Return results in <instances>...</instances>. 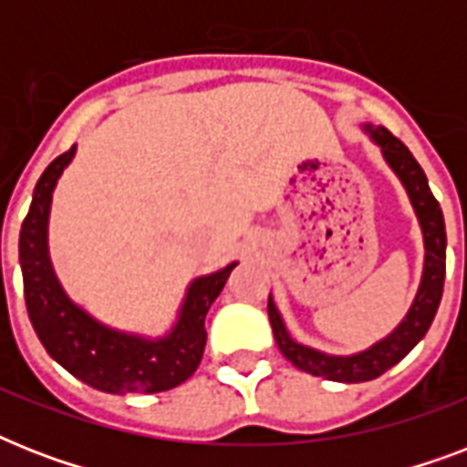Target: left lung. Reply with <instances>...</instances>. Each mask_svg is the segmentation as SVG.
<instances>
[{
	"mask_svg": "<svg viewBox=\"0 0 467 467\" xmlns=\"http://www.w3.org/2000/svg\"><path fill=\"white\" fill-rule=\"evenodd\" d=\"M366 130L376 140L378 148L383 150L385 161L400 176V182L405 183L407 196L412 201L414 213L420 218L421 234H424V249H427L424 274H421L420 293L407 312V317L400 322V327L390 337L373 344L368 351L354 356H327L291 339V334L285 332L284 319H281L269 296V319L281 354L296 368L312 373V376L327 378V380H337V383L373 380V378L383 376L385 370L392 368L395 363L402 361L420 344L421 337L429 332V327L434 322V315L439 310V303H441L443 278H446V225H443L441 205L429 189L424 169L407 150L405 142L398 140L388 128L366 126Z\"/></svg>",
	"mask_w": 467,
	"mask_h": 467,
	"instance_id": "1",
	"label": "left lung"
}]
</instances>
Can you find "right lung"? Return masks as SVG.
<instances>
[{
  "label": "right lung",
  "mask_w": 467,
  "mask_h": 467,
  "mask_svg": "<svg viewBox=\"0 0 467 467\" xmlns=\"http://www.w3.org/2000/svg\"><path fill=\"white\" fill-rule=\"evenodd\" d=\"M72 157L75 145L55 157L40 174L18 237L26 307L33 329L62 368L97 390L128 395L171 390L189 380L203 358L208 337L205 315L237 264L196 278L189 285L179 322L161 339H142L99 325L62 293L47 256V215L53 189Z\"/></svg>",
  "instance_id": "right-lung-1"
}]
</instances>
